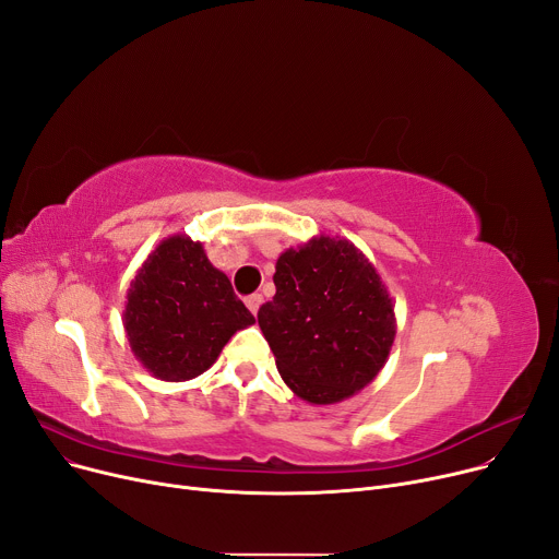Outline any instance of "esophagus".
Instances as JSON below:
<instances>
[{"instance_id":"1","label":"esophagus","mask_w":559,"mask_h":559,"mask_svg":"<svg viewBox=\"0 0 559 559\" xmlns=\"http://www.w3.org/2000/svg\"><path fill=\"white\" fill-rule=\"evenodd\" d=\"M247 308L255 314L258 312V308H260V304H262V295H251V297H247Z\"/></svg>"}]
</instances>
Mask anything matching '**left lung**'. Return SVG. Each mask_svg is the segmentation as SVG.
Listing matches in <instances>:
<instances>
[{
	"instance_id": "left-lung-1",
	"label": "left lung",
	"mask_w": 559,
	"mask_h": 559,
	"mask_svg": "<svg viewBox=\"0 0 559 559\" xmlns=\"http://www.w3.org/2000/svg\"><path fill=\"white\" fill-rule=\"evenodd\" d=\"M274 285L258 324L285 385L312 405L367 388L396 337L394 304L371 260L346 238L321 233L278 255Z\"/></svg>"
}]
</instances>
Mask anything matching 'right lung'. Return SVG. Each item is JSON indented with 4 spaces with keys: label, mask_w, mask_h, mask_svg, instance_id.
<instances>
[{
    "label": "right lung",
    "mask_w": 559,
    "mask_h": 559,
    "mask_svg": "<svg viewBox=\"0 0 559 559\" xmlns=\"http://www.w3.org/2000/svg\"><path fill=\"white\" fill-rule=\"evenodd\" d=\"M133 356L167 383L201 376L255 317L201 242L169 235L138 270L122 314Z\"/></svg>",
    "instance_id": "1"
}]
</instances>
